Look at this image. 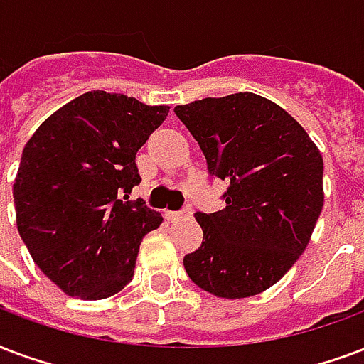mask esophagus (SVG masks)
<instances>
[{
	"label": "esophagus",
	"instance_id": "esophagus-1",
	"mask_svg": "<svg viewBox=\"0 0 364 364\" xmlns=\"http://www.w3.org/2000/svg\"><path fill=\"white\" fill-rule=\"evenodd\" d=\"M192 211L190 209H184V211H166L165 218L166 220H171V223H180V220H186V218H190Z\"/></svg>",
	"mask_w": 364,
	"mask_h": 364
}]
</instances>
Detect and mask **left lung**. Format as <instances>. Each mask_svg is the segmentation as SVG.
I'll return each mask as SVG.
<instances>
[{
	"mask_svg": "<svg viewBox=\"0 0 364 364\" xmlns=\"http://www.w3.org/2000/svg\"><path fill=\"white\" fill-rule=\"evenodd\" d=\"M174 113L198 140L213 176L228 182L223 211L196 213L203 242L184 257L193 284L242 299L274 286L305 247L322 211V155L274 101L205 97Z\"/></svg>",
	"mask_w": 364,
	"mask_h": 364,
	"instance_id": "8db88e82",
	"label": "left lung"
}]
</instances>
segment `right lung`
<instances>
[{
    "instance_id": "right-lung-1",
    "label": "right lung",
    "mask_w": 364,
    "mask_h": 364,
    "mask_svg": "<svg viewBox=\"0 0 364 364\" xmlns=\"http://www.w3.org/2000/svg\"><path fill=\"white\" fill-rule=\"evenodd\" d=\"M166 105L86 92L48 117L26 141L13 184L16 228L51 282L80 299L119 294L161 213L144 199L136 153L163 124Z\"/></svg>"
}]
</instances>
